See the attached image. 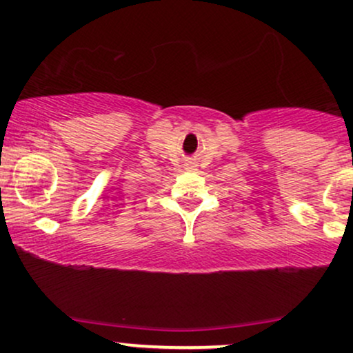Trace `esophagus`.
I'll use <instances>...</instances> for the list:
<instances>
[{
    "label": "esophagus",
    "mask_w": 353,
    "mask_h": 353,
    "mask_svg": "<svg viewBox=\"0 0 353 353\" xmlns=\"http://www.w3.org/2000/svg\"><path fill=\"white\" fill-rule=\"evenodd\" d=\"M185 169H188V171H196V168H197V164H196V161H192V159H188L185 161Z\"/></svg>",
    "instance_id": "34e87169"
}]
</instances>
